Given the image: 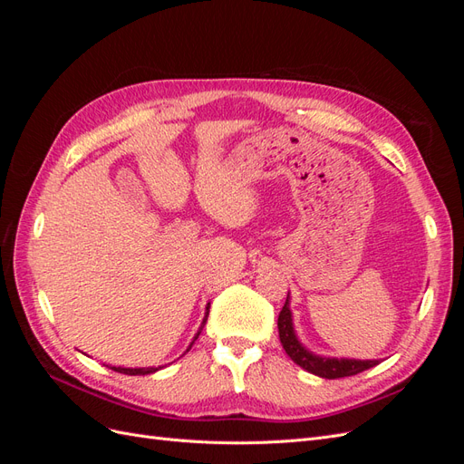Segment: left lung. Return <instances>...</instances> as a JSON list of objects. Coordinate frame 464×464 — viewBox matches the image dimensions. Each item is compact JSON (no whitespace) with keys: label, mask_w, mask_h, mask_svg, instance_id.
Segmentation results:
<instances>
[{"label":"left lung","mask_w":464,"mask_h":464,"mask_svg":"<svg viewBox=\"0 0 464 464\" xmlns=\"http://www.w3.org/2000/svg\"><path fill=\"white\" fill-rule=\"evenodd\" d=\"M278 336L286 354L298 363L300 368L310 372L314 375L325 377V379H339L356 375L363 370H370L377 366L379 360H356V358H333V356H319L312 353L310 348H305L302 341L298 339L296 329H294V317L290 310V292L286 296L285 307L278 314Z\"/></svg>","instance_id":"obj_1"}]
</instances>
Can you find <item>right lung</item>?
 <instances>
[{
    "mask_svg": "<svg viewBox=\"0 0 464 464\" xmlns=\"http://www.w3.org/2000/svg\"><path fill=\"white\" fill-rule=\"evenodd\" d=\"M208 307H210V304H207V307H205V317H203V321H201V327H199V331L195 333V336H193V341H191V344H189V348L193 346V343L198 341V336L201 334V331H203V327H205V323H207V317H208ZM188 348V350H189ZM186 350V353H188ZM111 370H116V372H120V373H125V375H149V373H154V372H159V370H162V366H159V368H121V366H110Z\"/></svg>",
    "mask_w": 464,
    "mask_h": 464,
    "instance_id": "right-lung-1",
    "label": "right lung"
}]
</instances>
